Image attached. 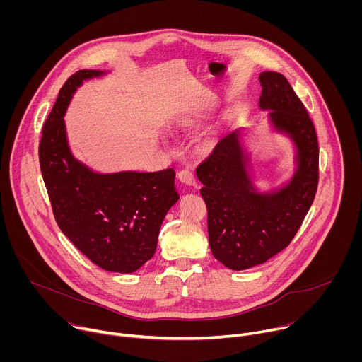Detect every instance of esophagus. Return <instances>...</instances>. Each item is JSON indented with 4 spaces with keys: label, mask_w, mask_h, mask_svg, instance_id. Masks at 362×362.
I'll return each mask as SVG.
<instances>
[{
    "label": "esophagus",
    "mask_w": 362,
    "mask_h": 362,
    "mask_svg": "<svg viewBox=\"0 0 362 362\" xmlns=\"http://www.w3.org/2000/svg\"><path fill=\"white\" fill-rule=\"evenodd\" d=\"M177 179L180 183L183 185H187V186H194L196 183V179L193 176V173L190 170H182L177 173Z\"/></svg>",
    "instance_id": "obj_1"
}]
</instances>
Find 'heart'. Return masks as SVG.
Returning a JSON list of instances; mask_svg holds the SVG:
<instances>
[{
  "label": "heart",
  "mask_w": 362,
  "mask_h": 362,
  "mask_svg": "<svg viewBox=\"0 0 362 362\" xmlns=\"http://www.w3.org/2000/svg\"><path fill=\"white\" fill-rule=\"evenodd\" d=\"M187 126H190V120H189V119H182V120L177 122L176 129H186ZM212 147H214V141H212V140H204V141L200 143V150L204 151V153L211 151Z\"/></svg>",
  "instance_id": "1"
}]
</instances>
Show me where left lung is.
I'll list each match as a JSON object with an SVG mask.
<instances>
[{"label":"left lung","mask_w":362,"mask_h":362,"mask_svg":"<svg viewBox=\"0 0 362 362\" xmlns=\"http://www.w3.org/2000/svg\"><path fill=\"white\" fill-rule=\"evenodd\" d=\"M259 109L271 110L274 132L289 137L295 170L282 186L259 192L252 182L242 129L222 139L197 169L208 208L209 245L226 268L243 271L284 250L300 228L318 187V139L313 120L289 81L276 71L259 74Z\"/></svg>","instance_id":"obj_1"}]
</instances>
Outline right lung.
Segmentation results:
<instances>
[{"label":"right lung","mask_w":362,"mask_h":362,"mask_svg":"<svg viewBox=\"0 0 362 362\" xmlns=\"http://www.w3.org/2000/svg\"><path fill=\"white\" fill-rule=\"evenodd\" d=\"M107 73L80 70L64 83L44 123L38 156L62 232L101 269L132 274L156 252L162 222L179 193L173 169L98 173L73 156L67 107L83 81Z\"/></svg>","instance_id":"right-lung-1"}]
</instances>
